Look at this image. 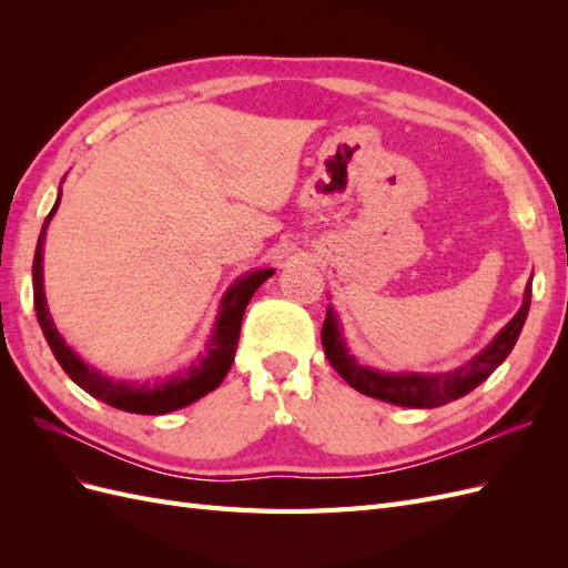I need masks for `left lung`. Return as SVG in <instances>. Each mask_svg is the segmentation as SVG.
Instances as JSON below:
<instances>
[{
  "label": "left lung",
  "mask_w": 568,
  "mask_h": 568,
  "mask_svg": "<svg viewBox=\"0 0 568 568\" xmlns=\"http://www.w3.org/2000/svg\"><path fill=\"white\" fill-rule=\"evenodd\" d=\"M528 307L530 284L526 286L524 305L519 307V313L514 315L505 329L493 338L490 346L486 351H480L471 363L445 374H386L359 365L353 355H348L346 346H343L338 322L336 315L332 313V307L326 311V320L322 326V346L329 365L341 374V379L355 390L369 395V398L400 407H440L474 390L505 363V357L511 353L514 343H517L524 329Z\"/></svg>",
  "instance_id": "left-lung-1"
}]
</instances>
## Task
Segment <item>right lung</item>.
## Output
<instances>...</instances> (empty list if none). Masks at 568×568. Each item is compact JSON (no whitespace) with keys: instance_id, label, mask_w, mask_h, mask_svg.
Masks as SVG:
<instances>
[{"instance_id":"right-lung-1","label":"right lung","mask_w":568,"mask_h":568,"mask_svg":"<svg viewBox=\"0 0 568 568\" xmlns=\"http://www.w3.org/2000/svg\"><path fill=\"white\" fill-rule=\"evenodd\" d=\"M59 201L61 196L57 199L54 209H51V213L47 215L38 239L36 261H32V296H36V313L42 326V334L49 343L51 353H54L59 365L63 367V372L71 376L82 390H88L92 398L123 412H134V415H165V412L192 405L199 398H203L205 393L215 390L234 363L239 332H242V317H244L246 305L253 298L257 286L272 277L274 270L251 272L227 291V296L220 307L215 334L209 343V348H205V355H201L192 367L180 369L178 374L165 376V379H159V382H146V384L113 382L109 376L92 369L90 365H84L82 359L65 346L47 311L44 286H42V244H44V232H47L49 220L59 209Z\"/></svg>"}]
</instances>
